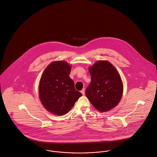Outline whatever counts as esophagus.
I'll return each mask as SVG.
<instances>
[{"label": "esophagus", "mask_w": 157, "mask_h": 157, "mask_svg": "<svg viewBox=\"0 0 157 157\" xmlns=\"http://www.w3.org/2000/svg\"><path fill=\"white\" fill-rule=\"evenodd\" d=\"M81 92V93L82 94V95H84V94H85V90H84V89H82Z\"/></svg>", "instance_id": "obj_1"}]
</instances>
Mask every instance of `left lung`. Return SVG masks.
Listing matches in <instances>:
<instances>
[{
  "mask_svg": "<svg viewBox=\"0 0 157 157\" xmlns=\"http://www.w3.org/2000/svg\"><path fill=\"white\" fill-rule=\"evenodd\" d=\"M91 81L86 95L93 106L101 112L114 108L121 100L123 83L114 66L108 61H98L89 68Z\"/></svg>",
  "mask_w": 157,
  "mask_h": 157,
  "instance_id": "8db88e82",
  "label": "left lung"
}]
</instances>
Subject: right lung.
<instances>
[{"mask_svg":"<svg viewBox=\"0 0 157 157\" xmlns=\"http://www.w3.org/2000/svg\"><path fill=\"white\" fill-rule=\"evenodd\" d=\"M71 66L64 61H53L44 71L39 84L42 105L54 115L67 113L82 95L76 90L69 77Z\"/></svg>","mask_w":157,"mask_h":157,"instance_id":"right-lung-1","label":"right lung"}]
</instances>
